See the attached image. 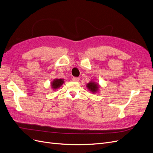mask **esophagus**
Segmentation results:
<instances>
[{"mask_svg": "<svg viewBox=\"0 0 153 153\" xmlns=\"http://www.w3.org/2000/svg\"><path fill=\"white\" fill-rule=\"evenodd\" d=\"M80 80V79L79 77H73L72 78V81H74V82H79Z\"/></svg>", "mask_w": 153, "mask_h": 153, "instance_id": "1", "label": "esophagus"}]
</instances>
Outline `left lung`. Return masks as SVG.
<instances>
[{
  "instance_id": "left-lung-1",
  "label": "left lung",
  "mask_w": 153,
  "mask_h": 153,
  "mask_svg": "<svg viewBox=\"0 0 153 153\" xmlns=\"http://www.w3.org/2000/svg\"><path fill=\"white\" fill-rule=\"evenodd\" d=\"M86 87L90 91L95 93H97L98 91H99L100 85L94 81H90V82H88L87 84Z\"/></svg>"
}]
</instances>
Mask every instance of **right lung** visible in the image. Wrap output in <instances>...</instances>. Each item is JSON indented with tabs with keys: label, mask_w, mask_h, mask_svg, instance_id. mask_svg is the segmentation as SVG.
<instances>
[{
	"label": "right lung",
	"mask_w": 153,
	"mask_h": 153,
	"mask_svg": "<svg viewBox=\"0 0 153 153\" xmlns=\"http://www.w3.org/2000/svg\"><path fill=\"white\" fill-rule=\"evenodd\" d=\"M63 80L64 79H54L51 83V86L52 89L53 90L58 89L64 83Z\"/></svg>",
	"instance_id": "1"
}]
</instances>
